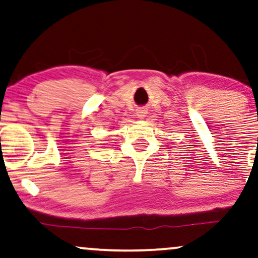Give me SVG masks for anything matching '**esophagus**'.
Segmentation results:
<instances>
[{
	"mask_svg": "<svg viewBox=\"0 0 258 258\" xmlns=\"http://www.w3.org/2000/svg\"><path fill=\"white\" fill-rule=\"evenodd\" d=\"M146 113H148V110L144 108L137 109V115H138V118H140V119H144L146 116Z\"/></svg>",
	"mask_w": 258,
	"mask_h": 258,
	"instance_id": "esophagus-1",
	"label": "esophagus"
}]
</instances>
